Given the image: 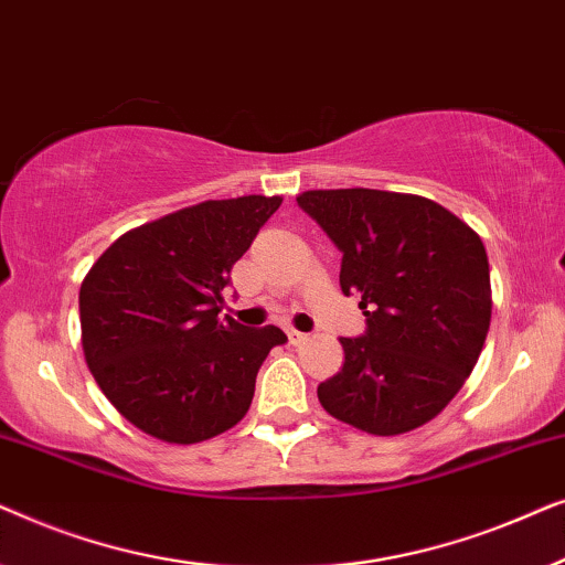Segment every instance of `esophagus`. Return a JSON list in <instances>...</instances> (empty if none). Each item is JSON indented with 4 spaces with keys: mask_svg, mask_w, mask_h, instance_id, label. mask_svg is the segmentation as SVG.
I'll use <instances>...</instances> for the list:
<instances>
[{
    "mask_svg": "<svg viewBox=\"0 0 565 565\" xmlns=\"http://www.w3.org/2000/svg\"><path fill=\"white\" fill-rule=\"evenodd\" d=\"M285 334H288L290 344H300V342H303V339L308 337V334H303V331H298V329H292V327L285 329Z\"/></svg>",
    "mask_w": 565,
    "mask_h": 565,
    "instance_id": "esophagus-1",
    "label": "esophagus"
}]
</instances>
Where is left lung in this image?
Returning <instances> with one entry per match:
<instances>
[{"mask_svg":"<svg viewBox=\"0 0 565 565\" xmlns=\"http://www.w3.org/2000/svg\"><path fill=\"white\" fill-rule=\"evenodd\" d=\"M298 205L342 249L339 285L367 331L339 339L344 365L319 385L334 419L375 437L435 419L473 373L491 323L481 236L435 200L388 190H308Z\"/></svg>","mask_w":565,"mask_h":565,"instance_id":"obj_1","label":"left lung"}]
</instances>
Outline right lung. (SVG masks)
Here are the masks:
<instances>
[{
    "label": "right lung",
    "instance_id": "right-lung-1",
    "mask_svg": "<svg viewBox=\"0 0 565 565\" xmlns=\"http://www.w3.org/2000/svg\"><path fill=\"white\" fill-rule=\"evenodd\" d=\"M280 195L205 200L130 228L79 288L82 350L107 401L143 435L195 445L249 412L277 327L221 319L231 267Z\"/></svg>",
    "mask_w": 565,
    "mask_h": 565
}]
</instances>
